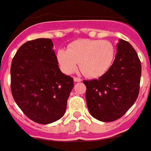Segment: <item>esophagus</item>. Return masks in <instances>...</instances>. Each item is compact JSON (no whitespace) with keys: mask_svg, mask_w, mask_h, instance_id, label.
Masks as SVG:
<instances>
[{"mask_svg":"<svg viewBox=\"0 0 151 151\" xmlns=\"http://www.w3.org/2000/svg\"><path fill=\"white\" fill-rule=\"evenodd\" d=\"M81 81H82V80L81 79V78L74 77V81H75V82H81Z\"/></svg>","mask_w":151,"mask_h":151,"instance_id":"34e87169","label":"esophagus"}]
</instances>
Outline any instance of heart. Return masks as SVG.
Segmentation results:
<instances>
[{"mask_svg":"<svg viewBox=\"0 0 151 151\" xmlns=\"http://www.w3.org/2000/svg\"><path fill=\"white\" fill-rule=\"evenodd\" d=\"M114 54V47L109 41L80 39L71 42L67 50H58L57 58L66 73L75 72L80 63L84 75L90 78H98L109 70L113 64Z\"/></svg>","mask_w":151,"mask_h":151,"instance_id":"b5f03b06","label":"heart"}]
</instances>
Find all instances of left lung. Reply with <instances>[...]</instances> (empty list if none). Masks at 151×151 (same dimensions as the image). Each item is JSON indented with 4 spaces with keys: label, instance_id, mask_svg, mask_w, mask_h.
<instances>
[{
    "label": "left lung",
    "instance_id": "obj_1",
    "mask_svg": "<svg viewBox=\"0 0 151 151\" xmlns=\"http://www.w3.org/2000/svg\"><path fill=\"white\" fill-rule=\"evenodd\" d=\"M141 65L129 42L120 39L117 54L109 70L99 79L84 81L90 114L101 122H113L123 116L137 100Z\"/></svg>",
    "mask_w": 151,
    "mask_h": 151
}]
</instances>
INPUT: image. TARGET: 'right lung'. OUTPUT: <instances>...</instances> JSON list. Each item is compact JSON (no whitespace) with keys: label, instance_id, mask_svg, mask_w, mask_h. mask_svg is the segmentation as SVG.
Returning <instances> with one entry per match:
<instances>
[{"label":"right lung","instance_id":"obj_1","mask_svg":"<svg viewBox=\"0 0 151 151\" xmlns=\"http://www.w3.org/2000/svg\"><path fill=\"white\" fill-rule=\"evenodd\" d=\"M73 78L59 69L50 38L28 41L11 62L10 88L19 108L32 121L49 124L64 115Z\"/></svg>","mask_w":151,"mask_h":151}]
</instances>
